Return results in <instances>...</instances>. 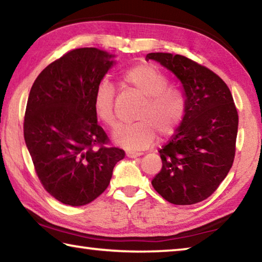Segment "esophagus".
I'll use <instances>...</instances> for the list:
<instances>
[{"label": "esophagus", "mask_w": 262, "mask_h": 262, "mask_svg": "<svg viewBox=\"0 0 262 262\" xmlns=\"http://www.w3.org/2000/svg\"><path fill=\"white\" fill-rule=\"evenodd\" d=\"M141 152H134V151H127L126 152V156L127 157H129V158H136V157H139V156H141Z\"/></svg>", "instance_id": "obj_1"}]
</instances>
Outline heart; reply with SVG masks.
Here are the masks:
<instances>
[{
  "instance_id": "obj_1",
  "label": "heart",
  "mask_w": 262,
  "mask_h": 262,
  "mask_svg": "<svg viewBox=\"0 0 262 262\" xmlns=\"http://www.w3.org/2000/svg\"><path fill=\"white\" fill-rule=\"evenodd\" d=\"M121 85L143 97L129 125L119 126L113 133V141L128 150H141L154 143L156 134L161 139L174 134L186 112L184 92L168 85V77L162 70L149 63H141L122 73ZM115 89L107 81L97 85L94 100L95 114L103 125L114 127Z\"/></svg>"
}]
</instances>
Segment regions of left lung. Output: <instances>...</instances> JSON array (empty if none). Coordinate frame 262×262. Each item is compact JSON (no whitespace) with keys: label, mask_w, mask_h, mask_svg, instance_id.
I'll return each instance as SVG.
<instances>
[{"label":"left lung","mask_w":262,"mask_h":262,"mask_svg":"<svg viewBox=\"0 0 262 262\" xmlns=\"http://www.w3.org/2000/svg\"><path fill=\"white\" fill-rule=\"evenodd\" d=\"M183 83L186 112L176 134L159 150L162 168L151 184L173 205L209 198L229 173L236 154L238 112L231 91L219 75L188 57L149 53Z\"/></svg>","instance_id":"8db88e82"}]
</instances>
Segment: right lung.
<instances>
[{
  "mask_svg": "<svg viewBox=\"0 0 262 262\" xmlns=\"http://www.w3.org/2000/svg\"><path fill=\"white\" fill-rule=\"evenodd\" d=\"M95 47L76 48L52 62L31 88L24 139L35 173L48 193L64 205L90 203L107 188L113 168L125 158L94 111L97 85L113 64Z\"/></svg>",
  "mask_w": 262,
  "mask_h": 262,
  "instance_id": "1",
  "label": "right lung"
}]
</instances>
